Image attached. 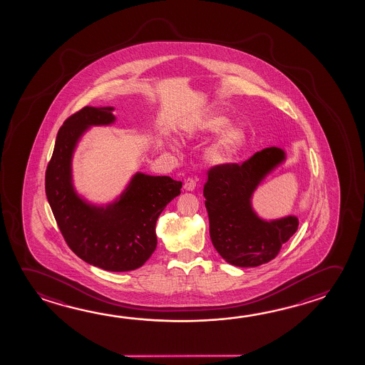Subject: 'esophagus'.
<instances>
[{"mask_svg": "<svg viewBox=\"0 0 365 365\" xmlns=\"http://www.w3.org/2000/svg\"><path fill=\"white\" fill-rule=\"evenodd\" d=\"M195 186H197V181L192 179V178H187L185 180V184H184V189L186 191H192L195 189Z\"/></svg>", "mask_w": 365, "mask_h": 365, "instance_id": "esophagus-1", "label": "esophagus"}]
</instances>
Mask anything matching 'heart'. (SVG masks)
I'll use <instances>...</instances> for the list:
<instances>
[{"instance_id": "b5f03b06", "label": "heart", "mask_w": 365, "mask_h": 365, "mask_svg": "<svg viewBox=\"0 0 365 365\" xmlns=\"http://www.w3.org/2000/svg\"><path fill=\"white\" fill-rule=\"evenodd\" d=\"M230 118L220 111H205L186 123L184 133L186 137H197L220 131L205 150V157L213 165H225L238 156L247 140L245 128L238 123L230 124Z\"/></svg>"}]
</instances>
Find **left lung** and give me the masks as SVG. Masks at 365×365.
Wrapping results in <instances>:
<instances>
[{"instance_id": "1", "label": "left lung", "mask_w": 365, "mask_h": 365, "mask_svg": "<svg viewBox=\"0 0 365 365\" xmlns=\"http://www.w3.org/2000/svg\"><path fill=\"white\" fill-rule=\"evenodd\" d=\"M287 160L278 147L256 152L242 165L225 163L210 168L204 185L210 240L231 265L255 267L272 260L297 230L295 215L279 220L260 218L252 197L262 180Z\"/></svg>"}]
</instances>
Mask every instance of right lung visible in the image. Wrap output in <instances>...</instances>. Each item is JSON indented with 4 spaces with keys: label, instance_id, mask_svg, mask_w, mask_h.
Listing matches in <instances>:
<instances>
[{
    "label": "right lung",
    "instance_id": "right-lung-1",
    "mask_svg": "<svg viewBox=\"0 0 365 365\" xmlns=\"http://www.w3.org/2000/svg\"><path fill=\"white\" fill-rule=\"evenodd\" d=\"M113 106H85L61 127L46 173V199L70 249L108 272L142 267L156 250V222L181 181L137 173L114 202L96 205L76 191L72 157L88 128L115 122Z\"/></svg>",
    "mask_w": 365,
    "mask_h": 365
}]
</instances>
